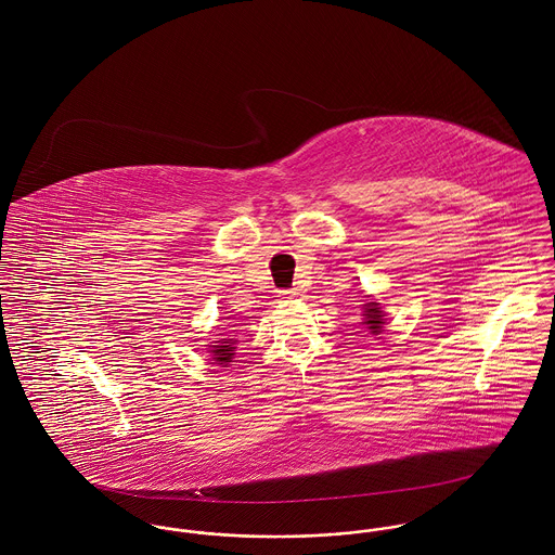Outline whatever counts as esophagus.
I'll list each match as a JSON object with an SVG mask.
<instances>
[{"label": "esophagus", "instance_id": "34e87169", "mask_svg": "<svg viewBox=\"0 0 555 555\" xmlns=\"http://www.w3.org/2000/svg\"><path fill=\"white\" fill-rule=\"evenodd\" d=\"M280 295H282V299H297L301 295V291L299 288H291V291H282Z\"/></svg>", "mask_w": 555, "mask_h": 555}]
</instances>
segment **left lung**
I'll return each mask as SVG.
<instances>
[{
  "mask_svg": "<svg viewBox=\"0 0 555 555\" xmlns=\"http://www.w3.org/2000/svg\"><path fill=\"white\" fill-rule=\"evenodd\" d=\"M363 324L367 326V331L372 333V335H378V333H383V328H385V312H383V308H380V304H376V301H370V304H365L363 306Z\"/></svg>",
  "mask_w": 555,
  "mask_h": 555,
  "instance_id": "obj_1",
  "label": "left lung"
}]
</instances>
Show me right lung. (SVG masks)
Returning a JSON list of instances; mask_svg holds the SVG:
<instances>
[{
	"label": "right lung",
	"instance_id": "right-lung-1",
	"mask_svg": "<svg viewBox=\"0 0 555 555\" xmlns=\"http://www.w3.org/2000/svg\"><path fill=\"white\" fill-rule=\"evenodd\" d=\"M237 341L235 339H220L216 341V346L209 348V354H211V361L220 367H227L229 363H233V357H235V346Z\"/></svg>",
	"mask_w": 555,
	"mask_h": 555
}]
</instances>
